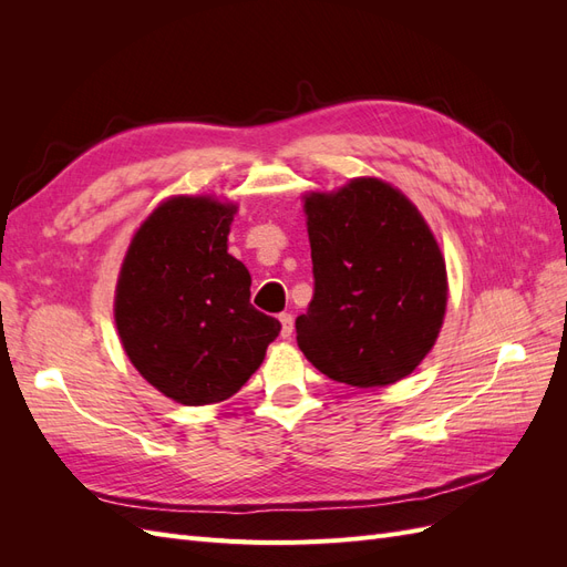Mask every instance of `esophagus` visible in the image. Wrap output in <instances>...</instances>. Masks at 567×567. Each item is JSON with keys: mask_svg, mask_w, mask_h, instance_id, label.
<instances>
[{"mask_svg": "<svg viewBox=\"0 0 567 567\" xmlns=\"http://www.w3.org/2000/svg\"><path fill=\"white\" fill-rule=\"evenodd\" d=\"M279 321H281V338L293 336V317L284 312V315H279Z\"/></svg>", "mask_w": 567, "mask_h": 567, "instance_id": "esophagus-1", "label": "esophagus"}]
</instances>
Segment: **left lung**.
<instances>
[{"label":"left lung","mask_w":567,"mask_h":567,"mask_svg":"<svg viewBox=\"0 0 567 567\" xmlns=\"http://www.w3.org/2000/svg\"><path fill=\"white\" fill-rule=\"evenodd\" d=\"M315 298L298 348L331 381L385 388L433 350L447 312V265L433 229L398 186L354 177L302 196Z\"/></svg>","instance_id":"8db88e82"}]
</instances>
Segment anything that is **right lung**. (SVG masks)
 <instances>
[{"label": "right lung", "mask_w": 567, "mask_h": 567, "mask_svg": "<svg viewBox=\"0 0 567 567\" xmlns=\"http://www.w3.org/2000/svg\"><path fill=\"white\" fill-rule=\"evenodd\" d=\"M238 205L169 196L134 231L115 284V329L132 367L165 398L217 404L260 369L281 323L250 305V274L229 255Z\"/></svg>", "instance_id": "add662e5"}]
</instances>
